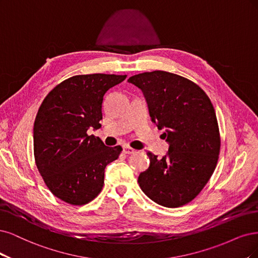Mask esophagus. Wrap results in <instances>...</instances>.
I'll return each instance as SVG.
<instances>
[{
    "mask_svg": "<svg viewBox=\"0 0 258 258\" xmlns=\"http://www.w3.org/2000/svg\"><path fill=\"white\" fill-rule=\"evenodd\" d=\"M123 153H125V154H134L135 150L133 148L128 147V146H124L123 147Z\"/></svg>",
    "mask_w": 258,
    "mask_h": 258,
    "instance_id": "34e87169",
    "label": "esophagus"
}]
</instances>
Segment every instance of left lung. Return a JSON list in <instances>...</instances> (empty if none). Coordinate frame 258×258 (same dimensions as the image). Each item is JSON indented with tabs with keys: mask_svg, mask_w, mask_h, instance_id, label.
<instances>
[{
	"mask_svg": "<svg viewBox=\"0 0 258 258\" xmlns=\"http://www.w3.org/2000/svg\"><path fill=\"white\" fill-rule=\"evenodd\" d=\"M143 91L153 123L165 132L168 152L162 159L148 152L150 166L138 183L156 204L177 208L201 193L217 167L221 139L210 98L193 81L164 71L132 76Z\"/></svg>",
	"mask_w": 258,
	"mask_h": 258,
	"instance_id": "left-lung-1",
	"label": "left lung"
}]
</instances>
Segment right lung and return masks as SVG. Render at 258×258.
Returning a JSON list of instances; mask_svg holds the SVG:
<instances>
[{"label": "right lung", "mask_w": 258, "mask_h": 258, "mask_svg": "<svg viewBox=\"0 0 258 258\" xmlns=\"http://www.w3.org/2000/svg\"><path fill=\"white\" fill-rule=\"evenodd\" d=\"M126 75H78L62 81L41 103L33 128L34 157L47 187L61 201L81 206L99 194L106 166L122 148L107 147L89 130H98L108 90Z\"/></svg>", "instance_id": "right-lung-1"}]
</instances>
